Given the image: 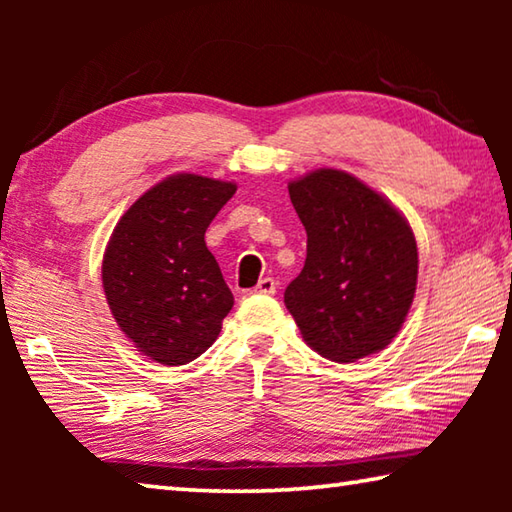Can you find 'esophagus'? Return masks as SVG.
Masks as SVG:
<instances>
[{"label": "esophagus", "instance_id": "1", "mask_svg": "<svg viewBox=\"0 0 512 512\" xmlns=\"http://www.w3.org/2000/svg\"><path fill=\"white\" fill-rule=\"evenodd\" d=\"M277 291V282L273 277H262V280L257 282V287L253 289V293H264V296H275Z\"/></svg>", "mask_w": 512, "mask_h": 512}]
</instances>
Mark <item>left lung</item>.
<instances>
[{
    "label": "left lung",
    "mask_w": 512,
    "mask_h": 512,
    "mask_svg": "<svg viewBox=\"0 0 512 512\" xmlns=\"http://www.w3.org/2000/svg\"><path fill=\"white\" fill-rule=\"evenodd\" d=\"M307 259L284 291L302 339L352 363L400 332L418 284V246L404 216L350 173L318 169L289 183Z\"/></svg>",
    "instance_id": "obj_1"
}]
</instances>
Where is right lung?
<instances>
[{
  "label": "right lung",
  "mask_w": 512,
  "mask_h": 512,
  "mask_svg": "<svg viewBox=\"0 0 512 512\" xmlns=\"http://www.w3.org/2000/svg\"><path fill=\"white\" fill-rule=\"evenodd\" d=\"M237 192L196 173L151 187L121 216L103 255V291L135 348L183 366L210 348L235 305L205 230Z\"/></svg>",
  "instance_id": "obj_1"
}]
</instances>
